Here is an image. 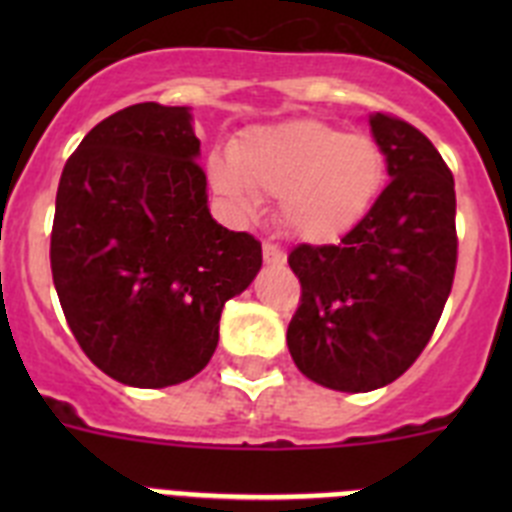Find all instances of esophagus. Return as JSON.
<instances>
[{"label": "esophagus", "instance_id": "obj_1", "mask_svg": "<svg viewBox=\"0 0 512 512\" xmlns=\"http://www.w3.org/2000/svg\"><path fill=\"white\" fill-rule=\"evenodd\" d=\"M264 261L269 266H282L287 261V253L277 246V243H264Z\"/></svg>", "mask_w": 512, "mask_h": 512}]
</instances>
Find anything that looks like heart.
<instances>
[{
  "label": "heart",
  "mask_w": 512,
  "mask_h": 512,
  "mask_svg": "<svg viewBox=\"0 0 512 512\" xmlns=\"http://www.w3.org/2000/svg\"><path fill=\"white\" fill-rule=\"evenodd\" d=\"M387 179V158L369 135L320 120H289L248 130L233 158L210 161V184L238 215L259 195L279 197V217L307 243H333L369 215Z\"/></svg>",
  "instance_id": "b5f03b06"
}]
</instances>
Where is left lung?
<instances>
[{
  "mask_svg": "<svg viewBox=\"0 0 512 512\" xmlns=\"http://www.w3.org/2000/svg\"><path fill=\"white\" fill-rule=\"evenodd\" d=\"M390 184L336 246L292 248L302 300L287 328L292 361L312 382L372 392L395 382L431 341L456 269L454 176L405 120L374 112Z\"/></svg>",
  "mask_w": 512,
  "mask_h": 512,
  "instance_id": "obj_1",
  "label": "left lung"
}]
</instances>
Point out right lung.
I'll use <instances>...</instances> for the list:
<instances>
[{
    "label": "right lung",
    "instance_id": "obj_1",
    "mask_svg": "<svg viewBox=\"0 0 512 512\" xmlns=\"http://www.w3.org/2000/svg\"><path fill=\"white\" fill-rule=\"evenodd\" d=\"M197 158L189 107L143 102L94 125L63 166L53 284L81 351L128 387L200 374L225 302L261 269V243L210 215Z\"/></svg>",
    "mask_w": 512,
    "mask_h": 512
}]
</instances>
